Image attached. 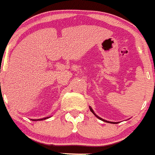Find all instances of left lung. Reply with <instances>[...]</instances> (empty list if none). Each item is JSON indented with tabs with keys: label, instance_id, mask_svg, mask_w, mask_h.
Wrapping results in <instances>:
<instances>
[{
	"label": "left lung",
	"instance_id": "1",
	"mask_svg": "<svg viewBox=\"0 0 155 155\" xmlns=\"http://www.w3.org/2000/svg\"><path fill=\"white\" fill-rule=\"evenodd\" d=\"M89 108H90V110H91V112H92V113H93V114H94V115L95 116H96V117H97V118H98V119H99L102 120V121H105V122H107V123H110V124H118V122H117V123H116V122H113V121H106V120H105V119H102V118H100V117H99V116H97V114H95V113H94V110H92V108H91V107H89Z\"/></svg>",
	"mask_w": 155,
	"mask_h": 155
}]
</instances>
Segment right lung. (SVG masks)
I'll use <instances>...</instances> for the list:
<instances>
[{
  "label": "right lung",
  "instance_id": "add662e5",
  "mask_svg": "<svg viewBox=\"0 0 155 155\" xmlns=\"http://www.w3.org/2000/svg\"><path fill=\"white\" fill-rule=\"evenodd\" d=\"M49 117H46V118H43V119H32L33 121H41V120H45L46 119H48Z\"/></svg>",
  "mask_w": 155,
  "mask_h": 155
}]
</instances>
